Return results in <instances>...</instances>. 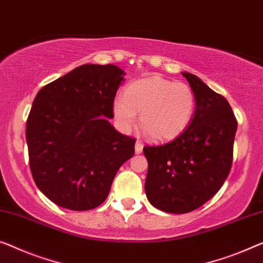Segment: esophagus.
Returning a JSON list of instances; mask_svg holds the SVG:
<instances>
[{"label":"esophagus","instance_id":"1","mask_svg":"<svg viewBox=\"0 0 263 263\" xmlns=\"http://www.w3.org/2000/svg\"><path fill=\"white\" fill-rule=\"evenodd\" d=\"M143 147H144L143 143L140 142V140H137V142H136V145H135V151H136V154H137V155L142 154Z\"/></svg>","mask_w":263,"mask_h":263}]
</instances>
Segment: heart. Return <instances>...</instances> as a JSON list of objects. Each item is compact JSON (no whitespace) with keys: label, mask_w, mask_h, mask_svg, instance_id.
I'll list each match as a JSON object with an SVG mask.
<instances>
[{"label":"heart","mask_w":263,"mask_h":263,"mask_svg":"<svg viewBox=\"0 0 263 263\" xmlns=\"http://www.w3.org/2000/svg\"><path fill=\"white\" fill-rule=\"evenodd\" d=\"M195 108V93L189 85L162 77L133 81L113 101V115L121 130L135 126L140 113V125L156 142H170L181 136L193 120Z\"/></svg>","instance_id":"1"}]
</instances>
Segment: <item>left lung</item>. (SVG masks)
I'll return each instance as SVG.
<instances>
[{"instance_id": "1", "label": "left lung", "mask_w": 263, "mask_h": 263, "mask_svg": "<svg viewBox=\"0 0 263 263\" xmlns=\"http://www.w3.org/2000/svg\"><path fill=\"white\" fill-rule=\"evenodd\" d=\"M195 93L194 118L170 143L144 146L148 169L145 194L157 209L186 214L221 189L233 163L237 121L224 97L198 77L183 72Z\"/></svg>"}]
</instances>
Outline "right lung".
<instances>
[{"label": "right lung", "mask_w": 263, "mask_h": 263, "mask_svg": "<svg viewBox=\"0 0 263 263\" xmlns=\"http://www.w3.org/2000/svg\"><path fill=\"white\" fill-rule=\"evenodd\" d=\"M124 76L111 64L82 65L35 97L26 127L29 166L36 186L59 206H99L135 155L136 140L108 121Z\"/></svg>", "instance_id": "obj_1"}]
</instances>
